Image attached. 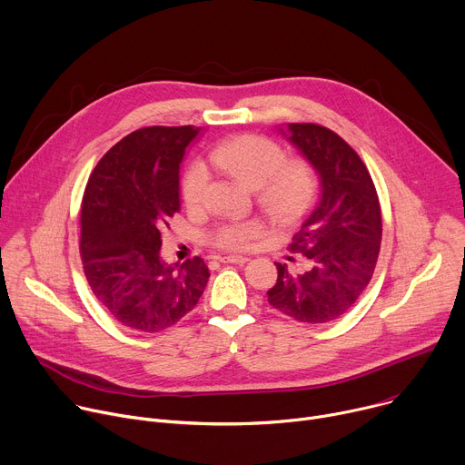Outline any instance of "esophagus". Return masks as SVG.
Returning a JSON list of instances; mask_svg holds the SVG:
<instances>
[{
    "label": "esophagus",
    "mask_w": 465,
    "mask_h": 465,
    "mask_svg": "<svg viewBox=\"0 0 465 465\" xmlns=\"http://www.w3.org/2000/svg\"><path fill=\"white\" fill-rule=\"evenodd\" d=\"M221 262H235V264H244L248 261V257L244 255H223L219 257Z\"/></svg>",
    "instance_id": "34e87169"
}]
</instances>
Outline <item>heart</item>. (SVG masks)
Instances as JSON below:
<instances>
[{
  "label": "heart",
  "mask_w": 465,
  "mask_h": 465,
  "mask_svg": "<svg viewBox=\"0 0 465 465\" xmlns=\"http://www.w3.org/2000/svg\"><path fill=\"white\" fill-rule=\"evenodd\" d=\"M212 167L255 189L257 204L278 224L300 221L318 196V174L307 160L285 162V153L269 138L242 134L219 143L208 154ZM208 169L194 163L183 176L182 198L187 208L204 203ZM262 232L259 221H241L221 226L213 242L226 250H242Z\"/></svg>",
  "instance_id": "b5f03b06"
}]
</instances>
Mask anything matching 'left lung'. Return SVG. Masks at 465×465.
I'll use <instances>...</instances> for the list:
<instances>
[{"instance_id":"obj_1","label":"left lung","mask_w":465,"mask_h":465,"mask_svg":"<svg viewBox=\"0 0 465 465\" xmlns=\"http://www.w3.org/2000/svg\"><path fill=\"white\" fill-rule=\"evenodd\" d=\"M278 130L314 167L320 193L289 246L305 267L291 274L276 262L269 303L298 322L325 323L348 312L373 276L382 237L379 198L366 165L333 130L314 123Z\"/></svg>"}]
</instances>
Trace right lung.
Returning a JSON list of instances; mask_svg holds the SVG:
<instances>
[{"label":"right lung","mask_w":465,"mask_h":465,"mask_svg":"<svg viewBox=\"0 0 465 465\" xmlns=\"http://www.w3.org/2000/svg\"><path fill=\"white\" fill-rule=\"evenodd\" d=\"M194 126H147L115 143L94 169L81 210V253L95 298L119 323L158 333L201 300L204 259L167 262L162 230L180 212V163Z\"/></svg>","instance_id":"add662e5"}]
</instances>
